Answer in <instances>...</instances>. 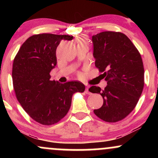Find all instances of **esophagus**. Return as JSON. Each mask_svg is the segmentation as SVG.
Here are the masks:
<instances>
[{"label": "esophagus", "mask_w": 158, "mask_h": 158, "mask_svg": "<svg viewBox=\"0 0 158 158\" xmlns=\"http://www.w3.org/2000/svg\"><path fill=\"white\" fill-rule=\"evenodd\" d=\"M85 93L87 94H90V92L89 91V86L86 87V89H85Z\"/></svg>", "instance_id": "1"}]
</instances>
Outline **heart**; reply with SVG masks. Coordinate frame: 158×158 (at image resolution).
Masks as SVG:
<instances>
[{
	"label": "heart",
	"instance_id": "obj_1",
	"mask_svg": "<svg viewBox=\"0 0 158 158\" xmlns=\"http://www.w3.org/2000/svg\"><path fill=\"white\" fill-rule=\"evenodd\" d=\"M78 41H81V42H87V39H86V38H85V37H81V38H79V40H78Z\"/></svg>",
	"mask_w": 158,
	"mask_h": 158
}]
</instances>
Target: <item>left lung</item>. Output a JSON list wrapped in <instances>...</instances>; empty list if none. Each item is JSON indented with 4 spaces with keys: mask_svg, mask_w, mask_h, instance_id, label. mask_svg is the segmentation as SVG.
Returning a JSON list of instances; mask_svg holds the SVG:
<instances>
[{
    "mask_svg": "<svg viewBox=\"0 0 158 158\" xmlns=\"http://www.w3.org/2000/svg\"><path fill=\"white\" fill-rule=\"evenodd\" d=\"M95 66L107 81L104 90L92 86L103 105L94 110L106 122L116 123L127 117L138 102L144 86V68L137 49L125 34L106 31L92 36Z\"/></svg>",
    "mask_w": 158,
    "mask_h": 158,
    "instance_id": "obj_1",
    "label": "left lung"
}]
</instances>
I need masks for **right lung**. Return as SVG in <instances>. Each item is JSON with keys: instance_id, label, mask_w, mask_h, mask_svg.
<instances>
[{"instance_id": "obj_1", "label": "right lung", "mask_w": 158, "mask_h": 158, "mask_svg": "<svg viewBox=\"0 0 158 158\" xmlns=\"http://www.w3.org/2000/svg\"><path fill=\"white\" fill-rule=\"evenodd\" d=\"M73 36L43 33L34 35L21 45L12 66L16 97L30 117L45 126L55 124L68 114L72 96L84 92L80 81L61 84L50 80V71L57 63L56 51L61 40Z\"/></svg>"}]
</instances>
